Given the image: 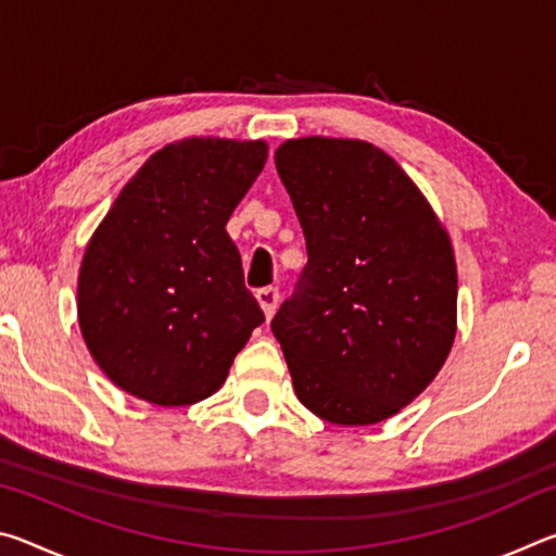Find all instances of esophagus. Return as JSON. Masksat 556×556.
<instances>
[{
  "label": "esophagus",
  "mask_w": 556,
  "mask_h": 556,
  "mask_svg": "<svg viewBox=\"0 0 556 556\" xmlns=\"http://www.w3.org/2000/svg\"><path fill=\"white\" fill-rule=\"evenodd\" d=\"M255 296H257V301H260V306H262V312H265V316H267V318L275 316L277 304H279V289H275V287L257 289Z\"/></svg>",
  "instance_id": "esophagus-1"
}]
</instances>
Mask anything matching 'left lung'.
<instances>
[{
	"mask_svg": "<svg viewBox=\"0 0 556 556\" xmlns=\"http://www.w3.org/2000/svg\"><path fill=\"white\" fill-rule=\"evenodd\" d=\"M275 164L308 255L271 318L296 397L331 425H378L427 390L454 343L448 232L400 164L361 139H289Z\"/></svg>",
	"mask_w": 556,
	"mask_h": 556,
	"instance_id": "left-lung-1",
	"label": "left lung"
}]
</instances>
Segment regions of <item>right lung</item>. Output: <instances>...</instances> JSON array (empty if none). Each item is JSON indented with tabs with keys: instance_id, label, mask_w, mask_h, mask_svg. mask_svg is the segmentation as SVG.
Returning a JSON list of instances; mask_svg holds the SVG:
<instances>
[{
	"instance_id": "obj_1",
	"label": "right lung",
	"mask_w": 556,
	"mask_h": 556,
	"mask_svg": "<svg viewBox=\"0 0 556 556\" xmlns=\"http://www.w3.org/2000/svg\"><path fill=\"white\" fill-rule=\"evenodd\" d=\"M265 162L262 139H181L147 159L98 225L78 321L119 390L159 407L211 397L265 321L225 230Z\"/></svg>"
}]
</instances>
